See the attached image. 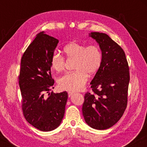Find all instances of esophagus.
<instances>
[{
	"mask_svg": "<svg viewBox=\"0 0 147 147\" xmlns=\"http://www.w3.org/2000/svg\"><path fill=\"white\" fill-rule=\"evenodd\" d=\"M74 94V92H72V91H68V96L69 97H71V96L73 95Z\"/></svg>",
	"mask_w": 147,
	"mask_h": 147,
	"instance_id": "34e87169",
	"label": "esophagus"
}]
</instances>
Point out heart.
<instances>
[{
    "mask_svg": "<svg viewBox=\"0 0 147 147\" xmlns=\"http://www.w3.org/2000/svg\"><path fill=\"white\" fill-rule=\"evenodd\" d=\"M65 58L74 59V69L58 80L59 88L67 91H79L82 89L88 80V75L95 74L102 63V54L99 47L94 45L86 46L78 42H71L63 48ZM52 68L60 73L65 70L66 61L60 54L54 53L51 58Z\"/></svg>",
    "mask_w": 147,
    "mask_h": 147,
    "instance_id": "obj_1",
    "label": "heart"
}]
</instances>
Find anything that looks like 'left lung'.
I'll return each instance as SVG.
<instances>
[{
  "instance_id": "1",
  "label": "left lung",
  "mask_w": 147,
  "mask_h": 147,
  "mask_svg": "<svg viewBox=\"0 0 147 147\" xmlns=\"http://www.w3.org/2000/svg\"><path fill=\"white\" fill-rule=\"evenodd\" d=\"M99 44L102 63L91 82L93 94L84 96L82 113L86 123L96 130L111 127L127 106L129 66L123 49L108 35L91 32Z\"/></svg>"
}]
</instances>
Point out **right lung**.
Here are the masks:
<instances>
[{
    "instance_id": "1",
    "label": "right lung",
    "mask_w": 147,
    "mask_h": 147,
    "mask_svg": "<svg viewBox=\"0 0 147 147\" xmlns=\"http://www.w3.org/2000/svg\"><path fill=\"white\" fill-rule=\"evenodd\" d=\"M58 43L57 39L40 32L21 58L19 84L23 115L30 124L43 131L59 126L68 98L67 91L49 93L54 83L51 58Z\"/></svg>"
}]
</instances>
